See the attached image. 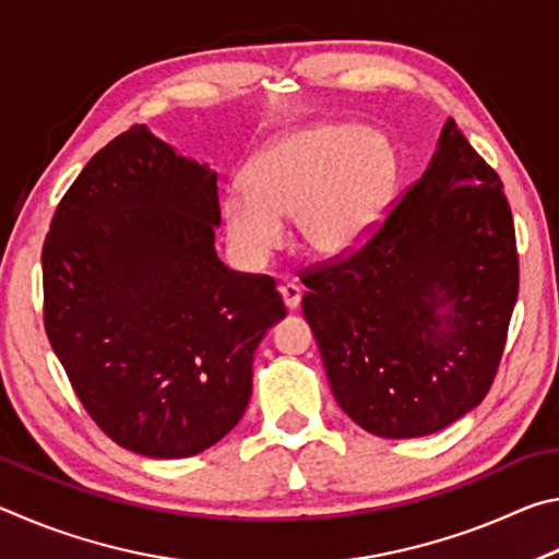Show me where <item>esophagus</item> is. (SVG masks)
I'll list each match as a JSON object with an SVG mask.
<instances>
[{
    "instance_id": "1",
    "label": "esophagus",
    "mask_w": 559,
    "mask_h": 559,
    "mask_svg": "<svg viewBox=\"0 0 559 559\" xmlns=\"http://www.w3.org/2000/svg\"><path fill=\"white\" fill-rule=\"evenodd\" d=\"M281 298L286 302V308H298L300 306V298H302V290L296 283H283L281 286Z\"/></svg>"
}]
</instances>
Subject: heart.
I'll return each mask as SVG.
<instances>
[{
	"label": "heart",
	"instance_id": "obj_1",
	"mask_svg": "<svg viewBox=\"0 0 559 559\" xmlns=\"http://www.w3.org/2000/svg\"><path fill=\"white\" fill-rule=\"evenodd\" d=\"M396 153L380 130L323 122L278 140L246 167V192L229 189L222 219L243 261H266L283 241V216L296 214L302 246L340 257L370 239L396 187Z\"/></svg>",
	"mask_w": 559,
	"mask_h": 559
}]
</instances>
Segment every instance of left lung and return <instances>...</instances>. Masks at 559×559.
Returning a JSON list of instances; mask_svg holds the SVG:
<instances>
[{
	"label": "left lung",
	"instance_id": "8db88e82",
	"mask_svg": "<svg viewBox=\"0 0 559 559\" xmlns=\"http://www.w3.org/2000/svg\"><path fill=\"white\" fill-rule=\"evenodd\" d=\"M300 281L302 316L349 419L382 439L449 427L493 386L515 308L503 182L449 120L427 173L370 239Z\"/></svg>",
	"mask_w": 559,
	"mask_h": 559
}]
</instances>
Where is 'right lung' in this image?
Returning <instances> with one entry per match:
<instances>
[{"mask_svg":"<svg viewBox=\"0 0 559 559\" xmlns=\"http://www.w3.org/2000/svg\"><path fill=\"white\" fill-rule=\"evenodd\" d=\"M219 187L145 126L98 150L46 234L44 328L98 429L187 459L251 400L253 349L286 316L276 281L216 259Z\"/></svg>","mask_w":559,"mask_h":559,"instance_id":"obj_1","label":"right lung"}]
</instances>
